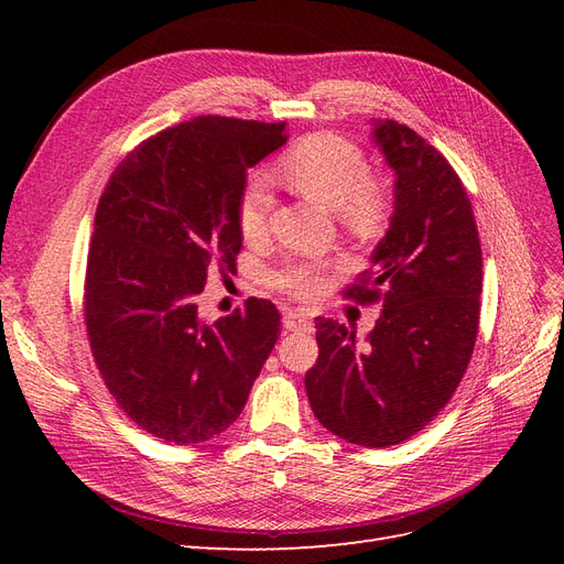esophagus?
I'll return each instance as SVG.
<instances>
[{"label":"esophagus","instance_id":"obj_1","mask_svg":"<svg viewBox=\"0 0 564 564\" xmlns=\"http://www.w3.org/2000/svg\"><path fill=\"white\" fill-rule=\"evenodd\" d=\"M282 322H284V327H286L289 332H308V329H311L308 315H303L301 311H286L284 317H282Z\"/></svg>","mask_w":564,"mask_h":564}]
</instances>
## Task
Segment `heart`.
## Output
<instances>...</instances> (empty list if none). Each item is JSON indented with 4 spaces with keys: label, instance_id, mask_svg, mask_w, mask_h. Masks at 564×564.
<instances>
[{
    "label": "heart",
    "instance_id": "heart-1",
    "mask_svg": "<svg viewBox=\"0 0 564 564\" xmlns=\"http://www.w3.org/2000/svg\"><path fill=\"white\" fill-rule=\"evenodd\" d=\"M284 185L319 207L340 214L357 232H369L383 216V193L371 181L365 155L336 133H313L289 148L278 162ZM272 209L270 185L261 174H251L237 202V220L247 240H261L268 232ZM332 265L322 261H289L272 272V284L308 299L327 286Z\"/></svg>",
    "mask_w": 564,
    "mask_h": 564
}]
</instances>
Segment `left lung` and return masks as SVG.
I'll use <instances>...</instances> for the list:
<instances>
[{
    "label": "left lung",
    "instance_id": "1",
    "mask_svg": "<svg viewBox=\"0 0 564 564\" xmlns=\"http://www.w3.org/2000/svg\"><path fill=\"white\" fill-rule=\"evenodd\" d=\"M395 172V212L371 268L346 289L383 303L365 344L336 319H315L319 355L305 392L324 429L362 447L423 431L468 369L480 324L482 249L466 187L452 164L395 119H371Z\"/></svg>",
    "mask_w": 564,
    "mask_h": 564
}]
</instances>
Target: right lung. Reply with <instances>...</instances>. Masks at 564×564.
I'll return each instance as SVG.
<instances>
[{
	"label": "right lung",
	"instance_id": "add662e5",
	"mask_svg": "<svg viewBox=\"0 0 564 564\" xmlns=\"http://www.w3.org/2000/svg\"><path fill=\"white\" fill-rule=\"evenodd\" d=\"M286 143L282 124L202 115L150 135L98 199L84 280L96 367L122 412L174 445L230 429L280 336L265 299L216 322L197 313L209 268L242 249L247 169Z\"/></svg>",
	"mask_w": 564,
	"mask_h": 564
}]
</instances>
